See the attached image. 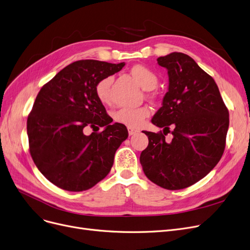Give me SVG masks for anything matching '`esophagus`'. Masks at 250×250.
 I'll list each match as a JSON object with an SVG mask.
<instances>
[{"label": "esophagus", "mask_w": 250, "mask_h": 250, "mask_svg": "<svg viewBox=\"0 0 250 250\" xmlns=\"http://www.w3.org/2000/svg\"><path fill=\"white\" fill-rule=\"evenodd\" d=\"M127 132H128V135H129V136H134V135H136V134L138 133L137 129L132 128V127H127Z\"/></svg>", "instance_id": "obj_1"}]
</instances>
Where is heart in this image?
Instances as JSON below:
<instances>
[{
	"label": "heart",
	"mask_w": 250,
	"mask_h": 250,
	"mask_svg": "<svg viewBox=\"0 0 250 250\" xmlns=\"http://www.w3.org/2000/svg\"><path fill=\"white\" fill-rule=\"evenodd\" d=\"M131 74L141 88L146 91L153 90L158 83L156 73L144 65H135L131 69ZM111 83L112 78L106 77L96 84V95L104 104H108L111 101ZM148 115L149 110L146 107H124L113 113V118L116 123L127 125L128 127H138L142 125Z\"/></svg>",
	"instance_id": "b5f03b06"
}]
</instances>
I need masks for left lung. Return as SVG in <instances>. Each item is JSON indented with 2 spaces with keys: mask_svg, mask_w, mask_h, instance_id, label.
<instances>
[{
  "mask_svg": "<svg viewBox=\"0 0 250 250\" xmlns=\"http://www.w3.org/2000/svg\"><path fill=\"white\" fill-rule=\"evenodd\" d=\"M157 63L167 70L168 88L151 123L164 127V133L144 132L149 143L140 162L151 182L180 190L197 183L218 165L225 150L229 112L214 80L190 56L172 52L157 58ZM169 127L173 140L167 144L164 135Z\"/></svg>",
  "mask_w": 250,
  "mask_h": 250,
  "instance_id": "left-lung-1",
  "label": "left lung"
}]
</instances>
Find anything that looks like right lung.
Returning a JSON list of instances; mask_svg holds the SVG:
<instances>
[{
  "label": "right lung",
  "mask_w": 250,
  "mask_h": 250,
  "mask_svg": "<svg viewBox=\"0 0 250 250\" xmlns=\"http://www.w3.org/2000/svg\"><path fill=\"white\" fill-rule=\"evenodd\" d=\"M125 65L75 61L39 92L27 118L29 151L42 176L55 186L85 191L109 173L115 152L128 133L125 125L111 124L96 95V84ZM89 126L104 129L85 136L83 129Z\"/></svg>",
  "instance_id": "1"
}]
</instances>
